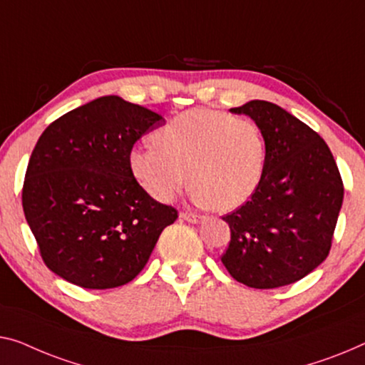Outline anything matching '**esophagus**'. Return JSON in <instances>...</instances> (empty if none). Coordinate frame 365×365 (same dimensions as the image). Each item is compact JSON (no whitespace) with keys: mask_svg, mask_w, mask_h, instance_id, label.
Masks as SVG:
<instances>
[{"mask_svg":"<svg viewBox=\"0 0 365 365\" xmlns=\"http://www.w3.org/2000/svg\"><path fill=\"white\" fill-rule=\"evenodd\" d=\"M180 217H183V220H187L190 222H198L201 220L200 215L190 213V211H183V213H180Z\"/></svg>","mask_w":365,"mask_h":365,"instance_id":"obj_1","label":"esophagus"}]
</instances>
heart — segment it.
<instances>
[{
	"label": "heart",
	"mask_w": 365,
	"mask_h": 365,
	"mask_svg": "<svg viewBox=\"0 0 365 365\" xmlns=\"http://www.w3.org/2000/svg\"><path fill=\"white\" fill-rule=\"evenodd\" d=\"M154 140L155 145L130 150L128 162L135 182L157 201L175 198L190 177L198 203L232 211L262 180L267 143L252 119L215 110L185 111L157 129Z\"/></svg>",
	"instance_id": "heart-1"
}]
</instances>
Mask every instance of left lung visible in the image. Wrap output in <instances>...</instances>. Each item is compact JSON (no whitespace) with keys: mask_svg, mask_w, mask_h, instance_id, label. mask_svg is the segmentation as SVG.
<instances>
[{"mask_svg":"<svg viewBox=\"0 0 365 365\" xmlns=\"http://www.w3.org/2000/svg\"><path fill=\"white\" fill-rule=\"evenodd\" d=\"M231 111L259 124L267 162L251 200L222 216L231 241L221 262L247 287L290 285L328 257L344 198L339 168L322 135L274 103Z\"/></svg>","mask_w":365,"mask_h":365,"instance_id":"obj_1","label":"left lung"}]
</instances>
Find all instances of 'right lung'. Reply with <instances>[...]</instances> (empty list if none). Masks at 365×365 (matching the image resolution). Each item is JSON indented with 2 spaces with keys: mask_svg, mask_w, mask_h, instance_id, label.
Here are the masks:
<instances>
[{
  "mask_svg": "<svg viewBox=\"0 0 365 365\" xmlns=\"http://www.w3.org/2000/svg\"><path fill=\"white\" fill-rule=\"evenodd\" d=\"M164 118L119 96L65 113L37 140L23 185L24 216L43 264L91 290L139 275L178 217L140 188L129 152Z\"/></svg>",
  "mask_w": 365,
  "mask_h": 365,
  "instance_id": "obj_1",
  "label": "right lung"
}]
</instances>
